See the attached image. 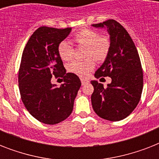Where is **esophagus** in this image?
<instances>
[{
  "label": "esophagus",
  "mask_w": 159,
  "mask_h": 159,
  "mask_svg": "<svg viewBox=\"0 0 159 159\" xmlns=\"http://www.w3.org/2000/svg\"><path fill=\"white\" fill-rule=\"evenodd\" d=\"M81 82H82V85H86L89 82V81L87 79H85V78H81Z\"/></svg>",
  "instance_id": "obj_1"
}]
</instances>
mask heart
Masks as SVG:
<instances>
[{"instance_id": "obj_1", "label": "heart", "mask_w": 159, "mask_h": 159, "mask_svg": "<svg viewBox=\"0 0 159 159\" xmlns=\"http://www.w3.org/2000/svg\"><path fill=\"white\" fill-rule=\"evenodd\" d=\"M77 47H85L84 61H73L67 65V71L79 77H86L94 68V61L103 62L111 50V39L107 35H100L98 31L85 28L77 32L72 38ZM57 53L63 61H69L73 57V48L66 41L57 45ZM92 58L91 59L90 57Z\"/></svg>"}]
</instances>
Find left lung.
Masks as SVG:
<instances>
[{"label": "left lung", "instance_id": "left-lung-1", "mask_svg": "<svg viewBox=\"0 0 159 159\" xmlns=\"http://www.w3.org/2000/svg\"><path fill=\"white\" fill-rule=\"evenodd\" d=\"M92 26L107 29L111 43L108 56L95 72V77H110L111 82L104 87L97 81L91 82L94 87L92 107L101 118L121 120L132 113L140 100L143 84L140 58L129 33L117 21L108 20Z\"/></svg>", "mask_w": 159, "mask_h": 159}]
</instances>
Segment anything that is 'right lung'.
Returning <instances> with one entry per match:
<instances>
[{
    "label": "right lung",
    "instance_id": "right-lung-1",
    "mask_svg": "<svg viewBox=\"0 0 159 159\" xmlns=\"http://www.w3.org/2000/svg\"><path fill=\"white\" fill-rule=\"evenodd\" d=\"M72 28L37 29L24 48L19 69V89L26 110L36 120L55 125L71 115L74 100L81 87L76 74L67 72L57 53V45ZM62 77L60 87L52 77Z\"/></svg>",
    "mask_w": 159,
    "mask_h": 159
}]
</instances>
